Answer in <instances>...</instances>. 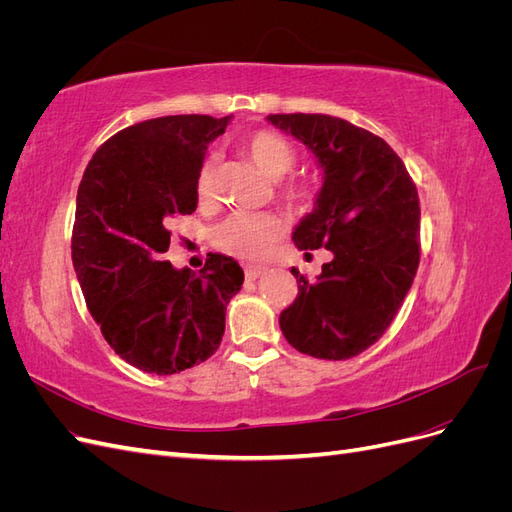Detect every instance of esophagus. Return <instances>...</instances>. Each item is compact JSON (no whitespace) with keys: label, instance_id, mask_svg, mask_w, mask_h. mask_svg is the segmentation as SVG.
Listing matches in <instances>:
<instances>
[{"label":"esophagus","instance_id":"1","mask_svg":"<svg viewBox=\"0 0 512 512\" xmlns=\"http://www.w3.org/2000/svg\"><path fill=\"white\" fill-rule=\"evenodd\" d=\"M265 271H267V267H247L245 269V280H258L260 275H265Z\"/></svg>","mask_w":512,"mask_h":512}]
</instances>
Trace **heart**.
<instances>
[{
  "label": "heart",
  "instance_id": "obj_1",
  "mask_svg": "<svg viewBox=\"0 0 512 512\" xmlns=\"http://www.w3.org/2000/svg\"><path fill=\"white\" fill-rule=\"evenodd\" d=\"M243 151L256 168L269 179H282L297 164V151L280 134L269 130H258L245 138ZM198 203L209 207L213 203V166L207 164L198 175L196 183ZM277 198L288 209H305L312 203V188L305 181H282L277 183ZM282 237V224L269 213H235L215 228V245L222 252L237 256L241 260L258 262L265 258L275 241Z\"/></svg>",
  "mask_w": 512,
  "mask_h": 512
}]
</instances>
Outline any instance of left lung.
I'll list each match as a JSON object with an SVG mask.
<instances>
[{
    "label": "left lung",
    "instance_id": "left-lung-1",
    "mask_svg": "<svg viewBox=\"0 0 512 512\" xmlns=\"http://www.w3.org/2000/svg\"><path fill=\"white\" fill-rule=\"evenodd\" d=\"M316 156L322 188L292 232L299 250L327 247L316 282L292 267L299 294L280 314L288 344L344 361L376 344L397 316L421 260L416 185L380 136L331 115H269Z\"/></svg>",
    "mask_w": 512,
    "mask_h": 512
}]
</instances>
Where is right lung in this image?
<instances>
[{"label": "right lung", "instance_id": "1", "mask_svg": "<svg viewBox=\"0 0 512 512\" xmlns=\"http://www.w3.org/2000/svg\"><path fill=\"white\" fill-rule=\"evenodd\" d=\"M230 117L170 115L117 132L94 153L76 194L72 262L91 316L123 361L170 376L220 348L243 269L224 254L175 269L168 224L196 211L211 141Z\"/></svg>", "mask_w": 512, "mask_h": 512}]
</instances>
